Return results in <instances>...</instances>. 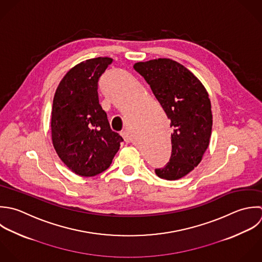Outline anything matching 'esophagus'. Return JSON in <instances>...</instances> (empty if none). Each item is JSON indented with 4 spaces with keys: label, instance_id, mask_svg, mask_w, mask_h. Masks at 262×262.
Wrapping results in <instances>:
<instances>
[{
    "label": "esophagus",
    "instance_id": "esophagus-1",
    "mask_svg": "<svg viewBox=\"0 0 262 262\" xmlns=\"http://www.w3.org/2000/svg\"><path fill=\"white\" fill-rule=\"evenodd\" d=\"M120 135L122 136V138L124 139L125 142H129V141H130V136H129V134H128V132H127L126 129L121 130V132H120Z\"/></svg>",
    "mask_w": 262,
    "mask_h": 262
}]
</instances>
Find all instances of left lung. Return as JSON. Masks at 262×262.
Masks as SVG:
<instances>
[{
	"instance_id": "8db88e82",
	"label": "left lung",
	"mask_w": 262,
	"mask_h": 262,
	"mask_svg": "<svg viewBox=\"0 0 262 262\" xmlns=\"http://www.w3.org/2000/svg\"><path fill=\"white\" fill-rule=\"evenodd\" d=\"M150 85L168 119L171 134L169 161L156 174L167 181L192 171L206 151L212 129L211 104L200 80L171 59H156L134 65Z\"/></svg>"
}]
</instances>
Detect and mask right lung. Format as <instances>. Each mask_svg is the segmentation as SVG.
Wrapping results in <instances>:
<instances>
[{
  "label": "right lung",
  "instance_id": "add662e5",
  "mask_svg": "<svg viewBox=\"0 0 262 262\" xmlns=\"http://www.w3.org/2000/svg\"><path fill=\"white\" fill-rule=\"evenodd\" d=\"M112 61L98 57L77 64L63 77L54 96V148L64 164L81 177L106 170L123 142L110 128L99 103V79Z\"/></svg>",
  "mask_w": 262,
  "mask_h": 262
}]
</instances>
